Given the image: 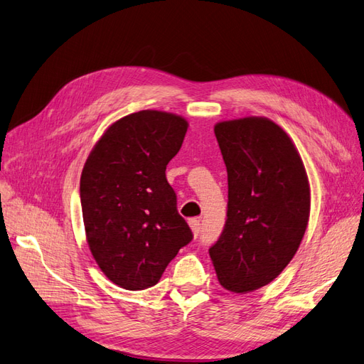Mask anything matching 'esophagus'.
Instances as JSON below:
<instances>
[{"instance_id":"obj_1","label":"esophagus","mask_w":364,"mask_h":364,"mask_svg":"<svg viewBox=\"0 0 364 364\" xmlns=\"http://www.w3.org/2000/svg\"><path fill=\"white\" fill-rule=\"evenodd\" d=\"M188 224H190V228H191L194 237H196L200 232V220L199 219H190Z\"/></svg>"}]
</instances>
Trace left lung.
<instances>
[{
    "instance_id": "obj_1",
    "label": "left lung",
    "mask_w": 364,
    "mask_h": 364,
    "mask_svg": "<svg viewBox=\"0 0 364 364\" xmlns=\"http://www.w3.org/2000/svg\"><path fill=\"white\" fill-rule=\"evenodd\" d=\"M228 176L224 232L210 249L220 286L247 294L287 267L306 233L310 185L287 132L267 117L219 122Z\"/></svg>"
}]
</instances>
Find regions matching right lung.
Listing matches in <instances>:
<instances>
[{
	"label": "right lung",
	"mask_w": 364,
	"mask_h": 364,
	"mask_svg": "<svg viewBox=\"0 0 364 364\" xmlns=\"http://www.w3.org/2000/svg\"><path fill=\"white\" fill-rule=\"evenodd\" d=\"M187 129L177 114L139 111L114 122L86 159L80 177L86 241L119 287L156 286L193 239L165 176Z\"/></svg>",
	"instance_id": "add662e5"
}]
</instances>
